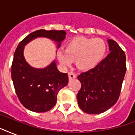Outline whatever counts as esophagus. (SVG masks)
Instances as JSON below:
<instances>
[{
    "label": "esophagus",
    "mask_w": 135,
    "mask_h": 135,
    "mask_svg": "<svg viewBox=\"0 0 135 135\" xmlns=\"http://www.w3.org/2000/svg\"><path fill=\"white\" fill-rule=\"evenodd\" d=\"M68 75H69V80H72V79H74V78H76V74L73 73V72H69L68 73Z\"/></svg>",
    "instance_id": "1"
}]
</instances>
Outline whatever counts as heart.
Instances as JSON below:
<instances>
[{
    "mask_svg": "<svg viewBox=\"0 0 135 135\" xmlns=\"http://www.w3.org/2000/svg\"><path fill=\"white\" fill-rule=\"evenodd\" d=\"M107 50L102 39L78 37L65 45V50H59L57 59L64 67H69L76 61L78 69L83 71L95 67L104 57Z\"/></svg>",
    "mask_w": 135,
    "mask_h": 135,
    "instance_id": "heart-1",
    "label": "heart"
}]
</instances>
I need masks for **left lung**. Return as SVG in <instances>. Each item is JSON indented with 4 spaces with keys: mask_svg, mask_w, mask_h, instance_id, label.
<instances>
[{
    "mask_svg": "<svg viewBox=\"0 0 135 135\" xmlns=\"http://www.w3.org/2000/svg\"><path fill=\"white\" fill-rule=\"evenodd\" d=\"M110 53L97 65L78 76L81 88L77 94L78 106L89 114L104 112L119 98L126 72V57L116 42L108 39Z\"/></svg>",
    "mask_w": 135,
    "mask_h": 135,
    "instance_id": "obj_1",
    "label": "left lung"
}]
</instances>
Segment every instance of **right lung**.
I'll use <instances>...</instances> for the list:
<instances>
[{
    "instance_id": "right-lung-1",
    "label": "right lung",
    "mask_w": 135,
    "mask_h": 135,
    "mask_svg": "<svg viewBox=\"0 0 135 135\" xmlns=\"http://www.w3.org/2000/svg\"><path fill=\"white\" fill-rule=\"evenodd\" d=\"M66 35L64 30L36 31L23 39L16 49L12 64V80L20 102L30 111L42 113L52 109L59 91L67 85L69 77L67 74L57 69L55 60L42 69L31 66L24 58V47L35 38H47L56 42L58 49Z\"/></svg>"
}]
</instances>
